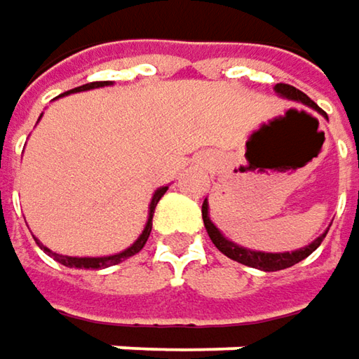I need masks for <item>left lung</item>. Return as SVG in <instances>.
Returning a JSON list of instances; mask_svg holds the SVG:
<instances>
[{
	"label": "left lung",
	"instance_id": "8db88e82",
	"mask_svg": "<svg viewBox=\"0 0 359 359\" xmlns=\"http://www.w3.org/2000/svg\"><path fill=\"white\" fill-rule=\"evenodd\" d=\"M275 90H277L278 95H283V97H287V99H293V100H301V102H305V104H309V107H315V102L305 93H301L299 88L295 86H291V84H285V82H280L275 86ZM202 218H204V226H206L208 230V236H210V241L214 242V246L226 255L228 259L236 260V262H241V264H246V266H252V269H260V271H283V269H289V266H293L297 264L299 260L307 259L311 252H313L315 248L323 242L325 238V234L327 232H323L319 238H315L309 246H305V248H299L295 252H278V255H273V252H257V250H248V248H242L238 244H234V242L226 241L224 236L218 232V228L210 222V218H208V202L204 200V204H202Z\"/></svg>",
	"mask_w": 359,
	"mask_h": 359
}]
</instances>
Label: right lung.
Instances as JSON below:
<instances>
[{"label":"right lung","instance_id":"add662e5","mask_svg":"<svg viewBox=\"0 0 359 359\" xmlns=\"http://www.w3.org/2000/svg\"><path fill=\"white\" fill-rule=\"evenodd\" d=\"M107 84H111L109 81H97V82H88V84H82L79 88H72V93H79V90H88V88H99V86H107ZM168 191V188H159L155 194H153V200H151V206H149V220H147V226H145V230H143V234L135 241L133 246H129L127 250H123V252H118V255H113V257H100V259H76V257H62V255H56V252H52V250H48L44 248L46 252L52 257L54 260H58V262H62L64 266H70V269H104V266H113V264H118L121 260L129 259V257H133L137 255L143 246H145V242L149 238V234H151V220H153V212H155V206H157V202L161 200V196Z\"/></svg>","mask_w":359,"mask_h":359}]
</instances>
